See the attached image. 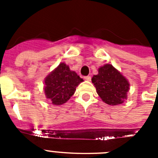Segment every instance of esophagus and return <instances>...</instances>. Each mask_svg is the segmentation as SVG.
Here are the masks:
<instances>
[{
	"label": "esophagus",
	"instance_id": "esophagus-1",
	"mask_svg": "<svg viewBox=\"0 0 158 158\" xmlns=\"http://www.w3.org/2000/svg\"><path fill=\"white\" fill-rule=\"evenodd\" d=\"M84 79H85V80H87V81H91V76H85L84 77Z\"/></svg>",
	"mask_w": 158,
	"mask_h": 158
}]
</instances>
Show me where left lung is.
Segmentation results:
<instances>
[{"instance_id": "1", "label": "left lung", "mask_w": 158, "mask_h": 158, "mask_svg": "<svg viewBox=\"0 0 158 158\" xmlns=\"http://www.w3.org/2000/svg\"><path fill=\"white\" fill-rule=\"evenodd\" d=\"M91 81L99 97L108 105L121 104L128 98L129 82L112 64L99 67L98 74L93 75Z\"/></svg>"}]
</instances>
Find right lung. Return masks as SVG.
I'll return each mask as SVG.
<instances>
[{
  "mask_svg": "<svg viewBox=\"0 0 158 158\" xmlns=\"http://www.w3.org/2000/svg\"><path fill=\"white\" fill-rule=\"evenodd\" d=\"M83 81L75 71H71L69 66L61 63L45 78V95L54 105H62L68 101Z\"/></svg>",
  "mask_w": 158,
  "mask_h": 158,
  "instance_id": "right-lung-1",
  "label": "right lung"
}]
</instances>
